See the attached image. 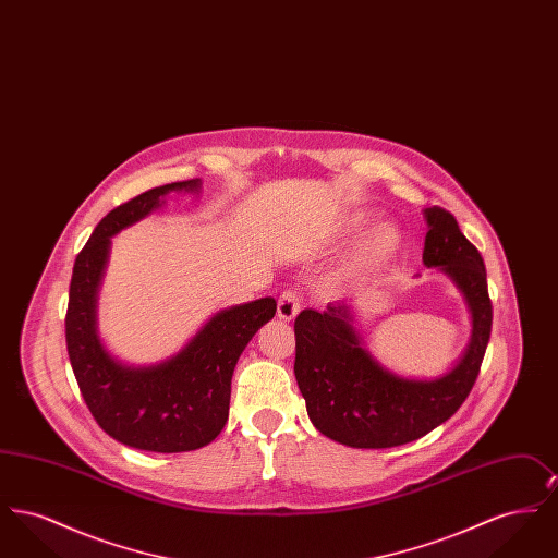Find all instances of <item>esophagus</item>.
<instances>
[{
	"label": "esophagus",
	"mask_w": 558,
	"mask_h": 558,
	"mask_svg": "<svg viewBox=\"0 0 558 558\" xmlns=\"http://www.w3.org/2000/svg\"><path fill=\"white\" fill-rule=\"evenodd\" d=\"M299 314V296L292 291H284L278 299V318L291 322Z\"/></svg>",
	"instance_id": "esophagus-1"
}]
</instances>
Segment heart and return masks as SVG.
Here are the masks:
<instances>
[{"instance_id": "1", "label": "heart", "mask_w": 558, "mask_h": 558, "mask_svg": "<svg viewBox=\"0 0 558 558\" xmlns=\"http://www.w3.org/2000/svg\"><path fill=\"white\" fill-rule=\"evenodd\" d=\"M362 221H364L362 217H353L349 223V230H357L362 226ZM399 242H401L399 232L393 226H389V223L376 226L357 244V248L351 253V257L343 262V266L332 274L330 282L347 284V282H357V280L371 276L374 269L385 266L387 262H391L396 257Z\"/></svg>"}]
</instances>
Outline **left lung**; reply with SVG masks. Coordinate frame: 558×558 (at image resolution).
<instances>
[{
  "label": "left lung",
  "instance_id": "8db88e82",
  "mask_svg": "<svg viewBox=\"0 0 558 558\" xmlns=\"http://www.w3.org/2000/svg\"><path fill=\"white\" fill-rule=\"evenodd\" d=\"M423 262L439 267L471 310V339L451 371L430 378H403L383 368L353 326V307L328 303L294 319V376L310 421L322 435L349 448H396L446 423L469 398L492 332V301L483 257L441 207L425 209Z\"/></svg>",
  "mask_w": 558,
  "mask_h": 558
}]
</instances>
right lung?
Here are the masks:
<instances>
[{"label":"right lung","instance_id":"1","mask_svg":"<svg viewBox=\"0 0 558 558\" xmlns=\"http://www.w3.org/2000/svg\"><path fill=\"white\" fill-rule=\"evenodd\" d=\"M201 180L153 187L112 209L81 248L69 289L66 349L92 416L112 439L135 450L192 451L211 444L230 410L232 374L255 332L274 318L264 296L221 310L175 355L150 366L112 357L96 328V301L110 239L157 211L169 192H198Z\"/></svg>","mask_w":558,"mask_h":558}]
</instances>
